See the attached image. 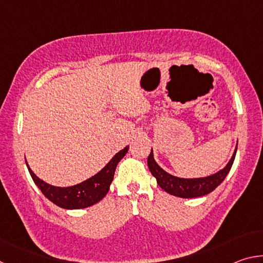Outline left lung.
I'll use <instances>...</instances> for the list:
<instances>
[{
    "mask_svg": "<svg viewBox=\"0 0 263 263\" xmlns=\"http://www.w3.org/2000/svg\"><path fill=\"white\" fill-rule=\"evenodd\" d=\"M235 153H237V148H235L234 153L231 158L230 162L226 164L224 169H221L216 174L208 177H202V179H180V177H175L167 172H164L159 164L155 162L153 158V151L147 158V164L152 175L157 179L158 184L161 188L167 191L168 194L177 196V197L182 198H194V197H201V196L210 194L211 191L215 190L218 185H219L222 181L225 180L226 175L229 174L232 167Z\"/></svg>",
    "mask_w": 263,
    "mask_h": 263,
    "instance_id": "1",
    "label": "left lung"
}]
</instances>
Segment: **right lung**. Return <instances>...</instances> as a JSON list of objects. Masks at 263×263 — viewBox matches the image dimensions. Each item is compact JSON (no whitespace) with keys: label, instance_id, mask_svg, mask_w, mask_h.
<instances>
[{"label":"right lung","instance_id":"obj_1","mask_svg":"<svg viewBox=\"0 0 263 263\" xmlns=\"http://www.w3.org/2000/svg\"><path fill=\"white\" fill-rule=\"evenodd\" d=\"M127 149L128 147L119 151L110 160V162L100 173H97L95 176L90 177V179L82 182V183L67 186V188H59V186L46 183V182H44L34 175V173L31 171L28 163H26V166H28L29 173L34 183L41 189L44 196L54 203L55 205L64 209H70V210H73V209H83L94 205L108 194L111 182L114 180L116 167L124 158V155L127 153Z\"/></svg>","mask_w":263,"mask_h":263}]
</instances>
